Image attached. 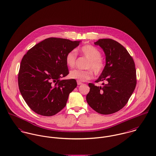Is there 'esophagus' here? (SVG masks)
<instances>
[{
  "mask_svg": "<svg viewBox=\"0 0 156 156\" xmlns=\"http://www.w3.org/2000/svg\"><path fill=\"white\" fill-rule=\"evenodd\" d=\"M77 85H82V83L80 81H77Z\"/></svg>",
  "mask_w": 156,
  "mask_h": 156,
  "instance_id": "esophagus-1",
  "label": "esophagus"
}]
</instances>
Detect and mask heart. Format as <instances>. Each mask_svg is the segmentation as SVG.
Listing matches in <instances>:
<instances>
[{
	"label": "heart",
	"mask_w": 156,
	"mask_h": 156,
	"mask_svg": "<svg viewBox=\"0 0 156 156\" xmlns=\"http://www.w3.org/2000/svg\"><path fill=\"white\" fill-rule=\"evenodd\" d=\"M79 51L82 55L89 59L86 68L92 69L96 74H101L104 69V63L101 59L102 54L99 49L92 45L86 44L82 46L79 49ZM76 52L74 50L69 51L67 54L65 59L67 66L70 68H73L76 64ZM90 69L86 70L75 69L71 70L69 73V77L80 82L90 79L93 77V72Z\"/></svg>",
	"instance_id": "obj_1"
}]
</instances>
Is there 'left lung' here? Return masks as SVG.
I'll list each match as a JSON object with an SVG mask.
<instances>
[{
	"mask_svg": "<svg viewBox=\"0 0 156 156\" xmlns=\"http://www.w3.org/2000/svg\"><path fill=\"white\" fill-rule=\"evenodd\" d=\"M105 55V66L95 82L105 81L102 86L89 83L86 95L89 105L101 114L114 113L127 104L136 85L135 62L126 49L111 39L94 43Z\"/></svg>",
	"mask_w": 156,
	"mask_h": 156,
	"instance_id": "8db88e82",
	"label": "left lung"
}]
</instances>
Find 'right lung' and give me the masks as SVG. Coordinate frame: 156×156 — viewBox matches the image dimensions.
I'll use <instances>...</instances> for the list:
<instances>
[{"label": "right lung", "mask_w": 156, "mask_h": 156, "mask_svg": "<svg viewBox=\"0 0 156 156\" xmlns=\"http://www.w3.org/2000/svg\"><path fill=\"white\" fill-rule=\"evenodd\" d=\"M80 42L49 37L34 45L23 58L18 77L19 89L35 113L52 116L66 105L77 82L75 79L61 80L69 73L66 56Z\"/></svg>", "instance_id": "1"}]
</instances>
